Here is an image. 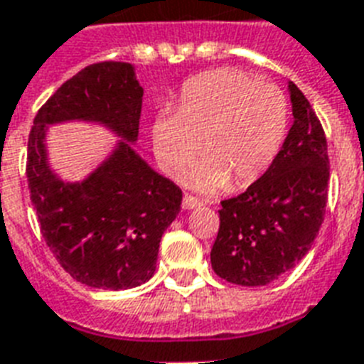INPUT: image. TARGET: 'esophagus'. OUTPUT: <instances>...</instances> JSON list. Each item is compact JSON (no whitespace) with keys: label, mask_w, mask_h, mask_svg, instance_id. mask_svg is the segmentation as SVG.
Here are the masks:
<instances>
[{"label":"esophagus","mask_w":364,"mask_h":364,"mask_svg":"<svg viewBox=\"0 0 364 364\" xmlns=\"http://www.w3.org/2000/svg\"><path fill=\"white\" fill-rule=\"evenodd\" d=\"M202 200L196 196H192V194H185L183 196V209H194V208H200L202 205Z\"/></svg>","instance_id":"esophagus-1"}]
</instances>
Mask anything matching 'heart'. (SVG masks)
Wrapping results in <instances>:
<instances>
[{
  "mask_svg": "<svg viewBox=\"0 0 364 364\" xmlns=\"http://www.w3.org/2000/svg\"><path fill=\"white\" fill-rule=\"evenodd\" d=\"M288 131V100L271 84L235 69H217L183 85L176 112L164 110L151 125L153 151L168 176L187 177L196 191L245 188L267 172Z\"/></svg>",
  "mask_w": 364,
  "mask_h": 364,
  "instance_id": "heart-1",
  "label": "heart"
}]
</instances>
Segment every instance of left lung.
Segmentation results:
<instances>
[{"instance_id": "left-lung-1", "label": "left lung", "mask_w": 364, "mask_h": 364, "mask_svg": "<svg viewBox=\"0 0 364 364\" xmlns=\"http://www.w3.org/2000/svg\"><path fill=\"white\" fill-rule=\"evenodd\" d=\"M294 125L267 172L220 202L213 271L239 286H265L299 264L326 217V132L303 91L289 82Z\"/></svg>"}]
</instances>
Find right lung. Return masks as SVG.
<instances>
[{
    "mask_svg": "<svg viewBox=\"0 0 364 364\" xmlns=\"http://www.w3.org/2000/svg\"><path fill=\"white\" fill-rule=\"evenodd\" d=\"M141 97L131 63H93L44 102L29 132L26 176L41 233L59 265L91 288L129 289L151 279L162 233L181 209V188L131 146ZM65 120L99 122L122 138L84 182H63L48 164L46 127Z\"/></svg>",
    "mask_w": 364,
    "mask_h": 364,
    "instance_id": "1",
    "label": "right lung"
}]
</instances>
